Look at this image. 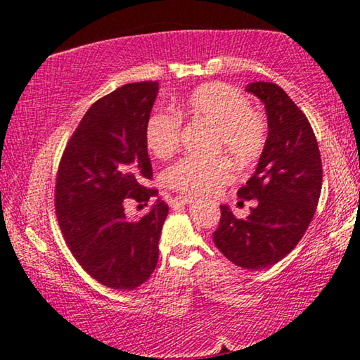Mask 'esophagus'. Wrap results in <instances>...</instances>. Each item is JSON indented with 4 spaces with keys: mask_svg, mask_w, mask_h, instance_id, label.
<instances>
[{
    "mask_svg": "<svg viewBox=\"0 0 360 360\" xmlns=\"http://www.w3.org/2000/svg\"><path fill=\"white\" fill-rule=\"evenodd\" d=\"M192 202H193V200L188 198V197H176L173 200V205H191Z\"/></svg>",
    "mask_w": 360,
    "mask_h": 360,
    "instance_id": "obj_1",
    "label": "esophagus"
}]
</instances>
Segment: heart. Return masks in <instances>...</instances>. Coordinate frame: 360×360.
Instances as JSON below:
<instances>
[{
	"mask_svg": "<svg viewBox=\"0 0 360 360\" xmlns=\"http://www.w3.org/2000/svg\"><path fill=\"white\" fill-rule=\"evenodd\" d=\"M176 111L192 122L212 127L211 154L230 157L236 165L248 167L264 152L268 141V122L251 108L248 96L233 85L205 84L182 100ZM181 117L172 111H158L149 117L144 130L148 150L157 158H168L181 144ZM233 179V168L224 157H186L165 172V182L173 191L191 197H208Z\"/></svg>",
	"mask_w": 360,
	"mask_h": 360,
	"instance_id": "obj_1",
	"label": "heart"
}]
</instances>
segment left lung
<instances>
[{
	"label": "left lung",
	"instance_id": "1",
	"mask_svg": "<svg viewBox=\"0 0 360 360\" xmlns=\"http://www.w3.org/2000/svg\"><path fill=\"white\" fill-rule=\"evenodd\" d=\"M246 90L264 101L268 141L238 197L259 203L245 219L222 205L212 241L235 265L260 270L284 259L307 231L321 197L322 162L307 115L279 85L259 81Z\"/></svg>",
	"mask_w": 360,
	"mask_h": 360
}]
</instances>
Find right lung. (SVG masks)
Wrapping results in <instances>:
<instances>
[{
    "mask_svg": "<svg viewBox=\"0 0 360 360\" xmlns=\"http://www.w3.org/2000/svg\"><path fill=\"white\" fill-rule=\"evenodd\" d=\"M158 82L122 85L95 101L63 150L56 181V212L71 254L90 276L111 289L133 290L148 281L158 260L168 214L162 200L139 221L125 205L148 203L152 165L144 130Z\"/></svg>",
    "mask_w": 360,
    "mask_h": 360,
    "instance_id": "obj_1",
    "label": "right lung"
}]
</instances>
